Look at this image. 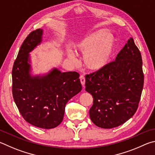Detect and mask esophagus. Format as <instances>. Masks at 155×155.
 Returning <instances> with one entry per match:
<instances>
[{"label": "esophagus", "instance_id": "obj_1", "mask_svg": "<svg viewBox=\"0 0 155 155\" xmlns=\"http://www.w3.org/2000/svg\"><path fill=\"white\" fill-rule=\"evenodd\" d=\"M80 82H81V84H82V85L84 86L85 84V77L84 75H81L80 77Z\"/></svg>", "mask_w": 155, "mask_h": 155}]
</instances>
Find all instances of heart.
I'll return each instance as SVG.
<instances>
[{
    "instance_id": "1",
    "label": "heart",
    "mask_w": 155,
    "mask_h": 155,
    "mask_svg": "<svg viewBox=\"0 0 155 155\" xmlns=\"http://www.w3.org/2000/svg\"><path fill=\"white\" fill-rule=\"evenodd\" d=\"M115 37L111 33L105 34L103 31L88 35L73 45L78 53L83 54L85 66L91 71L101 70L109 63L114 50ZM67 56L75 61V54L68 48Z\"/></svg>"
}]
</instances>
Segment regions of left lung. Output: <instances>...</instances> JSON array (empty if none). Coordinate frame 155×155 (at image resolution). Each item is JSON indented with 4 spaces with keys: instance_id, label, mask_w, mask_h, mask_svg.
Instances as JSON below:
<instances>
[{
    "instance_id": "1",
    "label": "left lung",
    "mask_w": 155,
    "mask_h": 155,
    "mask_svg": "<svg viewBox=\"0 0 155 155\" xmlns=\"http://www.w3.org/2000/svg\"><path fill=\"white\" fill-rule=\"evenodd\" d=\"M142 59L133 38L104 69L86 75L85 90L93 97L89 110L96 126L118 127L137 111L143 86Z\"/></svg>"
}]
</instances>
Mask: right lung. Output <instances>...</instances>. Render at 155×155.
<instances>
[{
    "label": "right lung",
    "instance_id": "right-lung-1",
    "mask_svg": "<svg viewBox=\"0 0 155 155\" xmlns=\"http://www.w3.org/2000/svg\"><path fill=\"white\" fill-rule=\"evenodd\" d=\"M43 30L30 33L21 45L12 69V93L24 120L39 128L56 127L63 119L69 100L82 91L79 73L53 68L32 75L30 52L42 41Z\"/></svg>",
    "mask_w": 155,
    "mask_h": 155
}]
</instances>
